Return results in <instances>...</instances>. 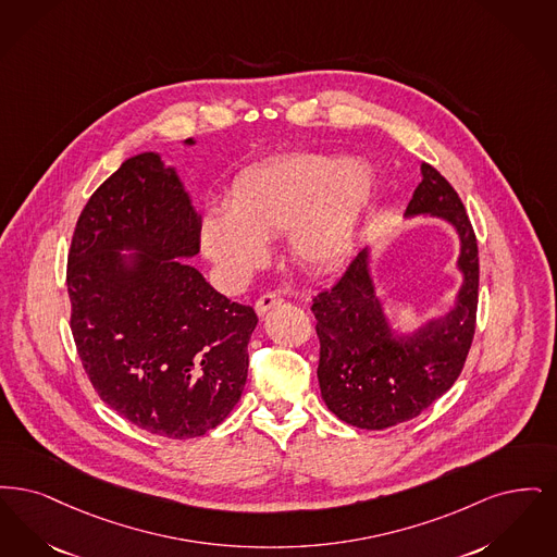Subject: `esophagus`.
<instances>
[{
    "label": "esophagus",
    "mask_w": 557,
    "mask_h": 557,
    "mask_svg": "<svg viewBox=\"0 0 557 557\" xmlns=\"http://www.w3.org/2000/svg\"><path fill=\"white\" fill-rule=\"evenodd\" d=\"M281 301H283V297H281L278 293H270V290H268V293H264V295H260V297H258V301H256V312H258L260 315L267 314L270 308L278 306Z\"/></svg>",
    "instance_id": "obj_1"
}]
</instances>
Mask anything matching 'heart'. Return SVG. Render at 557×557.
<instances>
[{
  "label": "heart",
  "instance_id": "obj_1",
  "mask_svg": "<svg viewBox=\"0 0 557 557\" xmlns=\"http://www.w3.org/2000/svg\"><path fill=\"white\" fill-rule=\"evenodd\" d=\"M374 174L358 158L295 151L243 170L226 210L203 220L208 256L243 281L268 258V242L287 231L293 258L310 270L337 267L372 197Z\"/></svg>",
  "mask_w": 557,
  "mask_h": 557
}]
</instances>
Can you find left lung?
<instances>
[{
    "mask_svg": "<svg viewBox=\"0 0 557 557\" xmlns=\"http://www.w3.org/2000/svg\"><path fill=\"white\" fill-rule=\"evenodd\" d=\"M408 214L447 218L460 233L463 287L449 314L413 337H393L374 297L366 249L333 287L312 297L322 399L343 422L366 431L395 426L426 410L458 381L476 331V235L460 195L431 164H422Z\"/></svg>",
    "mask_w": 557,
    "mask_h": 557,
    "instance_id": "obj_1",
    "label": "left lung"
}]
</instances>
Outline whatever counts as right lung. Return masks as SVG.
Instances as JSON below:
<instances>
[{"instance_id": "right-lung-1", "label": "right lung", "mask_w": 557, "mask_h": 557, "mask_svg": "<svg viewBox=\"0 0 557 557\" xmlns=\"http://www.w3.org/2000/svg\"><path fill=\"white\" fill-rule=\"evenodd\" d=\"M199 235L201 218L158 153L126 160L74 226L66 285L78 358L99 399L151 435H206L247 379L258 315L181 260L199 251ZM122 246L143 251L133 271Z\"/></svg>"}]
</instances>
